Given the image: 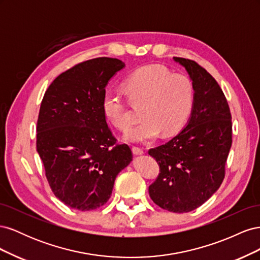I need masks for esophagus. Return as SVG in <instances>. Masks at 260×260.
Instances as JSON below:
<instances>
[{"label": "esophagus", "instance_id": "obj_1", "mask_svg": "<svg viewBox=\"0 0 260 260\" xmlns=\"http://www.w3.org/2000/svg\"><path fill=\"white\" fill-rule=\"evenodd\" d=\"M132 152H133V154H135V155H142L144 153L142 148L137 147V146H133L132 147Z\"/></svg>", "mask_w": 260, "mask_h": 260}]
</instances>
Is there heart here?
<instances>
[{
  "label": "heart",
  "instance_id": "obj_1",
  "mask_svg": "<svg viewBox=\"0 0 260 260\" xmlns=\"http://www.w3.org/2000/svg\"><path fill=\"white\" fill-rule=\"evenodd\" d=\"M128 100L135 107H142L143 121L124 133L123 140L147 143L158 137L175 135L182 129L190 116L194 90L190 78L172 74L167 68L149 65L138 69L123 82ZM102 111L107 121L118 130H125L132 122L130 111L119 93L106 91Z\"/></svg>",
  "mask_w": 260,
  "mask_h": 260
}]
</instances>
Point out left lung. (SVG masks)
Here are the masks:
<instances>
[{"mask_svg":"<svg viewBox=\"0 0 260 260\" xmlns=\"http://www.w3.org/2000/svg\"><path fill=\"white\" fill-rule=\"evenodd\" d=\"M193 84L191 115L184 128L148 154L160 174L149 185L153 202L172 212L202 206L221 185L232 144L230 108L217 81L194 60L174 57Z\"/></svg>","mask_w":260,"mask_h":260,"instance_id":"8db88e82","label":"left lung"}]
</instances>
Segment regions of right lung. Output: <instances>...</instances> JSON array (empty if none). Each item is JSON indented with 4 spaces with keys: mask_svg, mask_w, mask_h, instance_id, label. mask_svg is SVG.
<instances>
[{
    "mask_svg": "<svg viewBox=\"0 0 260 260\" xmlns=\"http://www.w3.org/2000/svg\"><path fill=\"white\" fill-rule=\"evenodd\" d=\"M124 66L109 57L83 61L60 74L43 96L37 152L54 195L72 208L103 206L132 160L127 144H115L102 111L105 88Z\"/></svg>",
    "mask_w": 260,
    "mask_h": 260,
    "instance_id": "add662e5",
    "label": "right lung"
}]
</instances>
